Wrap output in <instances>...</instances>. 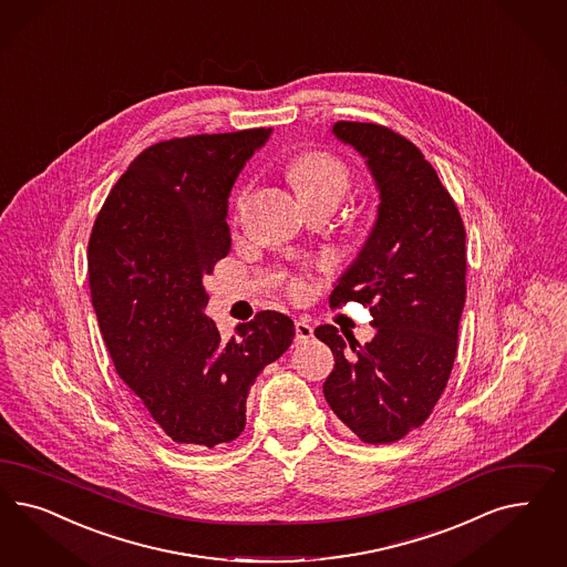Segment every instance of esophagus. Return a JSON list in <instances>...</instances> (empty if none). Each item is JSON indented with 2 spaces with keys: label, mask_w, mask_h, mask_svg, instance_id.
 <instances>
[{
  "label": "esophagus",
  "mask_w": 567,
  "mask_h": 567,
  "mask_svg": "<svg viewBox=\"0 0 567 567\" xmlns=\"http://www.w3.org/2000/svg\"><path fill=\"white\" fill-rule=\"evenodd\" d=\"M293 328H296V342H298V344H307V342L311 340L312 328L307 319H298Z\"/></svg>",
  "instance_id": "1"
}]
</instances>
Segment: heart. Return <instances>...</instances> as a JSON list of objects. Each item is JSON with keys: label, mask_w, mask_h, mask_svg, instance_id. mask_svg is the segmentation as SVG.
I'll return each mask as SVG.
<instances>
[{"label": "heart", "mask_w": 567, "mask_h": 567, "mask_svg": "<svg viewBox=\"0 0 567 567\" xmlns=\"http://www.w3.org/2000/svg\"><path fill=\"white\" fill-rule=\"evenodd\" d=\"M290 177L302 200H312L321 196H338L342 200L350 185L348 166L329 152H307L298 156L290 168ZM241 202L244 194L238 198V204ZM290 290L298 298L307 296L309 284L305 279H293Z\"/></svg>", "instance_id": "1"}]
</instances>
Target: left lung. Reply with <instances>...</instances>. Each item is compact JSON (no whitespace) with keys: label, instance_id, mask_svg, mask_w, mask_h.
Instances as JSON below:
<instances>
[{"label":"left lung","instance_id":"1","mask_svg":"<svg viewBox=\"0 0 567 567\" xmlns=\"http://www.w3.org/2000/svg\"><path fill=\"white\" fill-rule=\"evenodd\" d=\"M331 133L365 158L382 202L329 296L333 309L350 300L369 307L378 333L361 347L333 326L315 329L336 359L323 394L359 439L388 444L432 415L449 382L467 293L465 227L434 166L401 133L352 121Z\"/></svg>","mask_w":567,"mask_h":567}]
</instances>
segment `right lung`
<instances>
[{
  "label": "right lung",
  "instance_id": "1",
  "mask_svg": "<svg viewBox=\"0 0 567 567\" xmlns=\"http://www.w3.org/2000/svg\"><path fill=\"white\" fill-rule=\"evenodd\" d=\"M271 128L189 135L146 147L121 175L87 246L92 305L112 363L166 436L238 439L256 375L292 344L277 311L220 340L204 277L229 255L227 198Z\"/></svg>",
  "mask_w": 567,
  "mask_h": 567
}]
</instances>
